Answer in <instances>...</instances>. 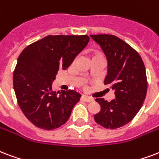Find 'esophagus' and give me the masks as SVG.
Returning <instances> with one entry per match:
<instances>
[{
  "mask_svg": "<svg viewBox=\"0 0 159 159\" xmlns=\"http://www.w3.org/2000/svg\"><path fill=\"white\" fill-rule=\"evenodd\" d=\"M82 98L84 100V101L88 102H93L94 99L93 98H91V97H88V96H82Z\"/></svg>",
  "mask_w": 159,
  "mask_h": 159,
  "instance_id": "obj_1",
  "label": "esophagus"
}]
</instances>
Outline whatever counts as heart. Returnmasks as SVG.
<instances>
[{
  "label": "heart",
  "mask_w": 159,
  "mask_h": 159,
  "mask_svg": "<svg viewBox=\"0 0 159 159\" xmlns=\"http://www.w3.org/2000/svg\"><path fill=\"white\" fill-rule=\"evenodd\" d=\"M96 57H102V53L98 52H95L92 54V58Z\"/></svg>",
  "instance_id": "b5f03b06"
}]
</instances>
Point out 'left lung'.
I'll return each mask as SVG.
<instances>
[{
    "instance_id": "obj_1",
    "label": "left lung",
    "mask_w": 159,
    "mask_h": 159,
    "mask_svg": "<svg viewBox=\"0 0 159 159\" xmlns=\"http://www.w3.org/2000/svg\"><path fill=\"white\" fill-rule=\"evenodd\" d=\"M90 36L100 45L107 60L104 84H110L115 90V98L111 102L96 99L101 110L94 115V119L105 128H118L129 123L143 104L148 88L145 66L139 53L117 36Z\"/></svg>"
}]
</instances>
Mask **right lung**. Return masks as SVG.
<instances>
[{"instance_id":"1","label":"right lung","mask_w":159,"mask_h":159,"mask_svg":"<svg viewBox=\"0 0 159 159\" xmlns=\"http://www.w3.org/2000/svg\"><path fill=\"white\" fill-rule=\"evenodd\" d=\"M89 36H47L29 45L19 56L13 73L17 102L37 128L52 130L68 120L81 95L73 90L52 91L59 69L66 70L84 49Z\"/></svg>"}]
</instances>
